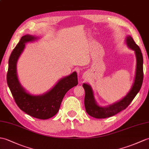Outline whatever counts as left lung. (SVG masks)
<instances>
[{
    "mask_svg": "<svg viewBox=\"0 0 149 149\" xmlns=\"http://www.w3.org/2000/svg\"><path fill=\"white\" fill-rule=\"evenodd\" d=\"M126 44L130 49L134 50L135 52L136 57V70L134 84L130 91L127 93L125 97L112 105L107 107H102L96 104L91 86L87 84H83L82 85L85 90L84 105L86 111L89 116L95 118H107L126 109L140 90L143 79V61L142 53L139 46L135 43L131 36L127 37Z\"/></svg>",
    "mask_w": 149,
    "mask_h": 149,
    "instance_id": "obj_1",
    "label": "left lung"
}]
</instances>
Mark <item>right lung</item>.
<instances>
[{"mask_svg":"<svg viewBox=\"0 0 149 149\" xmlns=\"http://www.w3.org/2000/svg\"><path fill=\"white\" fill-rule=\"evenodd\" d=\"M36 38L30 35L23 36L13 49L9 59L7 83L16 105L29 116L39 119H47L56 115L67 92L78 84L77 72H73L60 81L46 94L33 96L25 91L18 81L16 63L24 49L25 43Z\"/></svg>","mask_w":149,"mask_h":149,"instance_id":"obj_1","label":"right lung"}]
</instances>
